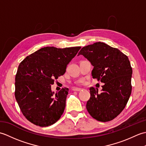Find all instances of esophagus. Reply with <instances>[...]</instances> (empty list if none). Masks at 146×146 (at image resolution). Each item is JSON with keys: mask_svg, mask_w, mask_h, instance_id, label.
I'll return each instance as SVG.
<instances>
[{"mask_svg": "<svg viewBox=\"0 0 146 146\" xmlns=\"http://www.w3.org/2000/svg\"><path fill=\"white\" fill-rule=\"evenodd\" d=\"M81 88H75L73 89V91H76V92H80V90H81Z\"/></svg>", "mask_w": 146, "mask_h": 146, "instance_id": "1", "label": "esophagus"}]
</instances>
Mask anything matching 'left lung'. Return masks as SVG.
Instances as JSON below:
<instances>
[{"label":"left lung","instance_id":"8db88e82","mask_svg":"<svg viewBox=\"0 0 146 146\" xmlns=\"http://www.w3.org/2000/svg\"><path fill=\"white\" fill-rule=\"evenodd\" d=\"M80 54L94 66L93 78L104 83L100 93L97 88H90L86 109L100 122L113 120L125 108L131 94L132 69L128 57L119 49L101 42L82 48L78 56Z\"/></svg>","mask_w":146,"mask_h":146}]
</instances>
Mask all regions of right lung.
Listing matches in <instances>:
<instances>
[{"label":"right lung","mask_w":146,"mask_h":146,"mask_svg":"<svg viewBox=\"0 0 146 146\" xmlns=\"http://www.w3.org/2000/svg\"><path fill=\"white\" fill-rule=\"evenodd\" d=\"M81 48L44 47L27 56L18 66L15 97L22 113L40 127L52 125L60 119L66 106L68 88L54 94L51 85L63 75L67 64Z\"/></svg>","instance_id":"1"}]
</instances>
